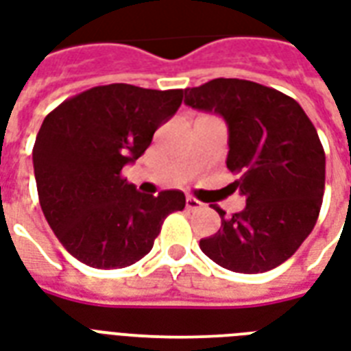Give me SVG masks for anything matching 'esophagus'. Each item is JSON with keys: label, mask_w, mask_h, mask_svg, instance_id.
<instances>
[{"label": "esophagus", "mask_w": 351, "mask_h": 351, "mask_svg": "<svg viewBox=\"0 0 351 351\" xmlns=\"http://www.w3.org/2000/svg\"><path fill=\"white\" fill-rule=\"evenodd\" d=\"M202 206H204V204H202L200 200L193 199V197H187V199H186V208H187V210H200Z\"/></svg>", "instance_id": "34e87169"}]
</instances>
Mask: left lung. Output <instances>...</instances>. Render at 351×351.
<instances>
[{
	"mask_svg": "<svg viewBox=\"0 0 351 351\" xmlns=\"http://www.w3.org/2000/svg\"><path fill=\"white\" fill-rule=\"evenodd\" d=\"M184 103L213 112L228 125L226 167L245 210L221 215L217 234L200 250L234 272L258 274L287 261L317 223L326 182V154L317 128L293 97L252 80L213 79L186 88Z\"/></svg>",
	"mask_w": 351,
	"mask_h": 351,
	"instance_id": "left-lung-1",
	"label": "left lung"
}]
</instances>
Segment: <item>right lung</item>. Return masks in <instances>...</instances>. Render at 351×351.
Here are the masks:
<instances>
[{
  "mask_svg": "<svg viewBox=\"0 0 351 351\" xmlns=\"http://www.w3.org/2000/svg\"><path fill=\"white\" fill-rule=\"evenodd\" d=\"M184 90L106 84L47 114L33 149L38 199L51 230L80 263L123 269L151 252L164 219L184 210L169 189L140 193L121 176L175 116Z\"/></svg>",
  "mask_w": 351,
  "mask_h": 351,
  "instance_id": "obj_1",
  "label": "right lung"
}]
</instances>
